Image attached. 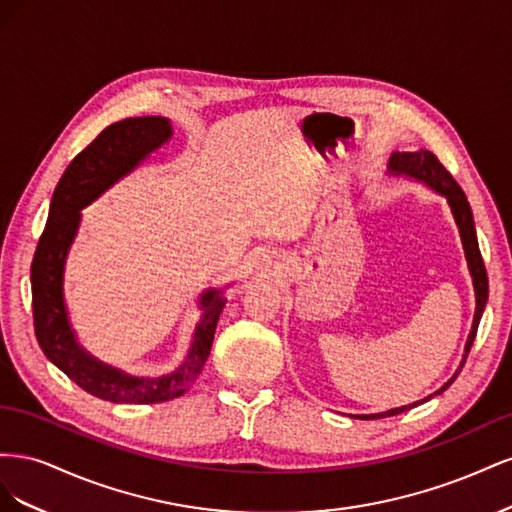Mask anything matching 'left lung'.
Masks as SVG:
<instances>
[{
  "label": "left lung",
  "instance_id": "obj_1",
  "mask_svg": "<svg viewBox=\"0 0 512 512\" xmlns=\"http://www.w3.org/2000/svg\"><path fill=\"white\" fill-rule=\"evenodd\" d=\"M386 173H389L391 177H404V179H410V181H416V183H423V185H427L429 190H433L436 194L446 198V203H448V207H451V213L455 218V224L459 228L463 254H466V260H468V271H470V277H472L474 297H476V309H474L472 331L468 335L466 350H463V359H461L459 369L455 371L451 380L444 382L436 393H431L425 399H418V401H414V404L391 408V410L376 412V414H350L352 418H361V421H374V418L401 414V412H406L410 408H416L418 404H423V401L431 399L433 395L444 393L448 386L455 382L463 363H466V356H468V352L474 344V337H476V331H478V322H480V318H483L485 305H487V299H489V282H487V271H485L483 256H480V250H478L474 215H472V209H470L466 194H463V190L459 188V183L451 177V173H448V170L440 164V160L433 156L431 151H425V149L393 151L391 158H389V164H386Z\"/></svg>",
  "mask_w": 512,
  "mask_h": 512
}]
</instances>
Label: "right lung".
Listing matches in <instances>:
<instances>
[{
    "label": "right lung",
    "instance_id": "obj_1",
    "mask_svg": "<svg viewBox=\"0 0 512 512\" xmlns=\"http://www.w3.org/2000/svg\"><path fill=\"white\" fill-rule=\"evenodd\" d=\"M170 138L173 126L166 117H130L100 132L59 179L32 262L34 327L42 352L83 391L113 404H160L188 391L207 363L215 327L226 305L224 288L200 292V320L188 354L177 369L162 376H134L100 361L79 344L72 329L64 297V273L83 220L81 211L128 177Z\"/></svg>",
    "mask_w": 512,
    "mask_h": 512
}]
</instances>
